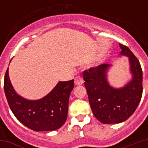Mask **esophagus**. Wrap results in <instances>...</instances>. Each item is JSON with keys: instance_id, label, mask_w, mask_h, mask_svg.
<instances>
[{"instance_id": "34e87169", "label": "esophagus", "mask_w": 148, "mask_h": 148, "mask_svg": "<svg viewBox=\"0 0 148 148\" xmlns=\"http://www.w3.org/2000/svg\"><path fill=\"white\" fill-rule=\"evenodd\" d=\"M83 79H82V77H81L80 75H77L75 77V79H74V83L75 85H82V84L83 83Z\"/></svg>"}]
</instances>
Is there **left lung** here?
<instances>
[{
  "label": "left lung",
  "instance_id": "obj_1",
  "mask_svg": "<svg viewBox=\"0 0 148 148\" xmlns=\"http://www.w3.org/2000/svg\"><path fill=\"white\" fill-rule=\"evenodd\" d=\"M120 44L121 54L128 56L133 78L116 90L106 80L108 64L83 71L85 86L94 116L103 124H118L130 117L139 106L143 93V72L138 58L127 46Z\"/></svg>",
  "mask_w": 148,
  "mask_h": 148
}]
</instances>
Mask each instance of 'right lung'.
I'll return each mask as SVG.
<instances>
[{"instance_id":"right-lung-1","label":"right lung","mask_w":148,"mask_h":148,"mask_svg":"<svg viewBox=\"0 0 148 148\" xmlns=\"http://www.w3.org/2000/svg\"><path fill=\"white\" fill-rule=\"evenodd\" d=\"M74 79L59 82L51 93L37 101H28L17 95L5 72L4 90L12 113L18 121L36 132L54 131L61 127L68 114L69 97L74 89Z\"/></svg>"}]
</instances>
